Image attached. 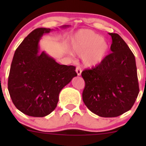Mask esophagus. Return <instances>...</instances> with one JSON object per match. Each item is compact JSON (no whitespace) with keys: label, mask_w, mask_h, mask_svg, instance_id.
I'll return each instance as SVG.
<instances>
[{"label":"esophagus","mask_w":146,"mask_h":146,"mask_svg":"<svg viewBox=\"0 0 146 146\" xmlns=\"http://www.w3.org/2000/svg\"><path fill=\"white\" fill-rule=\"evenodd\" d=\"M76 73H77L78 76H81L82 70H81V68L79 67V66H77V68H76Z\"/></svg>","instance_id":"1"}]
</instances>
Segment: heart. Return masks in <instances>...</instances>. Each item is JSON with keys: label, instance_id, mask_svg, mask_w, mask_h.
Segmentation results:
<instances>
[{"label": "heart", "instance_id": "1", "mask_svg": "<svg viewBox=\"0 0 146 146\" xmlns=\"http://www.w3.org/2000/svg\"><path fill=\"white\" fill-rule=\"evenodd\" d=\"M72 52L82 56L85 67L95 68L100 65L110 50L108 42L91 29H80L70 39Z\"/></svg>", "mask_w": 146, "mask_h": 146}]
</instances>
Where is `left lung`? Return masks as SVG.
I'll use <instances>...</instances> for the list:
<instances>
[{"instance_id":"obj_1","label":"left lung","mask_w":146,"mask_h":146,"mask_svg":"<svg viewBox=\"0 0 146 146\" xmlns=\"http://www.w3.org/2000/svg\"><path fill=\"white\" fill-rule=\"evenodd\" d=\"M109 35L112 53L100 65L82 72V100L102 117H116L130 110L139 93L134 55L118 34Z\"/></svg>"}]
</instances>
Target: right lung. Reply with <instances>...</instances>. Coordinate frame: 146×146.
Instances as JSON below:
<instances>
[{
	"label": "right lung",
	"mask_w": 146,
	"mask_h": 146,
	"mask_svg": "<svg viewBox=\"0 0 146 146\" xmlns=\"http://www.w3.org/2000/svg\"><path fill=\"white\" fill-rule=\"evenodd\" d=\"M52 30L41 27L29 34L16 49L10 66V98L17 110L30 117L52 112L61 90L77 76L75 66L60 65L44 51L39 52V41Z\"/></svg>",
	"instance_id": "1"
}]
</instances>
